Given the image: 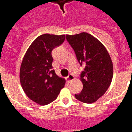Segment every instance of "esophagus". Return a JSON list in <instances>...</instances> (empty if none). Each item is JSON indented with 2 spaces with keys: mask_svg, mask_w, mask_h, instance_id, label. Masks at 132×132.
Listing matches in <instances>:
<instances>
[{
  "mask_svg": "<svg viewBox=\"0 0 132 132\" xmlns=\"http://www.w3.org/2000/svg\"><path fill=\"white\" fill-rule=\"evenodd\" d=\"M74 79H75L74 76H73V75H71V74L69 75L68 77H67V80L68 82H70L71 81H72V80H74Z\"/></svg>",
  "mask_w": 132,
  "mask_h": 132,
  "instance_id": "esophagus-1",
  "label": "esophagus"
}]
</instances>
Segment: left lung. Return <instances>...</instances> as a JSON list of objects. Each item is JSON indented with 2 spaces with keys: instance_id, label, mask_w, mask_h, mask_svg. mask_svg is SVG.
<instances>
[{
  "instance_id": "left-lung-1",
  "label": "left lung",
  "mask_w": 132,
  "mask_h": 132,
  "mask_svg": "<svg viewBox=\"0 0 132 132\" xmlns=\"http://www.w3.org/2000/svg\"><path fill=\"white\" fill-rule=\"evenodd\" d=\"M66 39L74 50L80 65L85 66L80 78L83 88L81 93L75 96L80 102L93 103L106 93L111 84V57L103 44L87 32L66 35Z\"/></svg>"
}]
</instances>
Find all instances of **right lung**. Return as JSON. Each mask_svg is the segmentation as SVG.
I'll return each instance as SVG.
<instances>
[{
	"mask_svg": "<svg viewBox=\"0 0 132 132\" xmlns=\"http://www.w3.org/2000/svg\"><path fill=\"white\" fill-rule=\"evenodd\" d=\"M65 35L45 34L31 43L23 58L20 80L24 93L34 102L46 105L54 101L65 86V79L52 69V50L62 44Z\"/></svg>",
	"mask_w": 132,
	"mask_h": 132,
	"instance_id": "add662e5",
	"label": "right lung"
}]
</instances>
